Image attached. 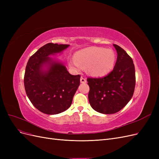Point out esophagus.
Masks as SVG:
<instances>
[{
	"label": "esophagus",
	"instance_id": "1",
	"mask_svg": "<svg viewBox=\"0 0 159 159\" xmlns=\"http://www.w3.org/2000/svg\"><path fill=\"white\" fill-rule=\"evenodd\" d=\"M80 81H81V83L84 84V83H86V81H86V80L84 78H83V77H81Z\"/></svg>",
	"mask_w": 159,
	"mask_h": 159
}]
</instances>
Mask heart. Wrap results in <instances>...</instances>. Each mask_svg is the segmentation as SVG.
<instances>
[{
    "label": "heart",
    "instance_id": "b5f03b06",
    "mask_svg": "<svg viewBox=\"0 0 159 159\" xmlns=\"http://www.w3.org/2000/svg\"><path fill=\"white\" fill-rule=\"evenodd\" d=\"M116 61V54L112 49L101 47H89L76 52L75 59L68 61V65L74 71L87 67L88 74L95 77L107 75L111 71Z\"/></svg>",
    "mask_w": 159,
    "mask_h": 159
}]
</instances>
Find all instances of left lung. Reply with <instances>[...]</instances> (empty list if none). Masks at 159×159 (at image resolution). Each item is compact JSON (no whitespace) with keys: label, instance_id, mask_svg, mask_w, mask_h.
<instances>
[{"label":"left lung","instance_id":"obj_1","mask_svg":"<svg viewBox=\"0 0 159 159\" xmlns=\"http://www.w3.org/2000/svg\"><path fill=\"white\" fill-rule=\"evenodd\" d=\"M117 58L112 71L102 78H89L88 99L95 111L113 114L121 110L133 97L135 70L133 60L121 47L113 44Z\"/></svg>","mask_w":159,"mask_h":159}]
</instances>
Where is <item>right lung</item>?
Wrapping results in <instances>:
<instances>
[{"mask_svg":"<svg viewBox=\"0 0 159 159\" xmlns=\"http://www.w3.org/2000/svg\"><path fill=\"white\" fill-rule=\"evenodd\" d=\"M69 46L48 43L28 61L24 78L26 93L34 106L45 114L68 109L80 84V75H71L61 62L50 57Z\"/></svg>","mask_w":159,"mask_h":159,"instance_id":"right-lung-1","label":"right lung"}]
</instances>
